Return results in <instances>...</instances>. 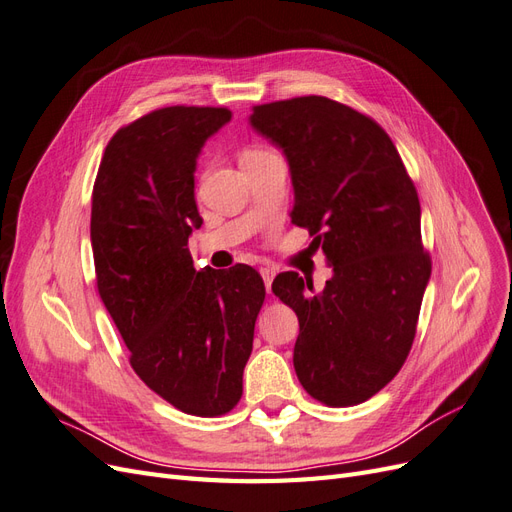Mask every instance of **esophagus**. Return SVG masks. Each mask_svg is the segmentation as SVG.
Wrapping results in <instances>:
<instances>
[{"label":"esophagus","instance_id":"obj_1","mask_svg":"<svg viewBox=\"0 0 512 512\" xmlns=\"http://www.w3.org/2000/svg\"><path fill=\"white\" fill-rule=\"evenodd\" d=\"M260 275H262V280H265V288H267V292L271 294V284H273V277H275V269H271V267H262V269H260Z\"/></svg>","mask_w":512,"mask_h":512}]
</instances>
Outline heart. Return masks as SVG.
Returning <instances> with one entry per match:
<instances>
[{"instance_id":"1","label":"heart","mask_w":512,"mask_h":512,"mask_svg":"<svg viewBox=\"0 0 512 512\" xmlns=\"http://www.w3.org/2000/svg\"><path fill=\"white\" fill-rule=\"evenodd\" d=\"M260 153H262V149H258V147H250V149H245V151L241 153V164H243V162H247V160L256 158V156H260Z\"/></svg>"}]
</instances>
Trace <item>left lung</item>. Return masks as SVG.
Here are the masks:
<instances>
[{"label": "left lung", "instance_id": "8db88e82", "mask_svg": "<svg viewBox=\"0 0 512 512\" xmlns=\"http://www.w3.org/2000/svg\"><path fill=\"white\" fill-rule=\"evenodd\" d=\"M250 126L282 149L292 222L333 267L320 292L294 271L273 282L299 318L294 371L322 404L356 406L395 378L414 342L431 275L416 188L389 134L346 104H262Z\"/></svg>", "mask_w": 512, "mask_h": 512}]
</instances>
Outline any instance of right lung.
Here are the masks:
<instances>
[{"label":"right lung","instance_id":"obj_1","mask_svg":"<svg viewBox=\"0 0 512 512\" xmlns=\"http://www.w3.org/2000/svg\"><path fill=\"white\" fill-rule=\"evenodd\" d=\"M230 117L228 108L166 106L136 119L106 145L91 198L98 292L130 365L194 416L237 406L265 301L252 267L196 271L188 250L203 224L196 160Z\"/></svg>","mask_w":512,"mask_h":512}]
</instances>
